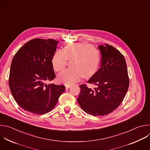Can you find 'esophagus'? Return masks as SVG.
<instances>
[{
	"mask_svg": "<svg viewBox=\"0 0 150 150\" xmlns=\"http://www.w3.org/2000/svg\"><path fill=\"white\" fill-rule=\"evenodd\" d=\"M65 87H66V89H68L70 87H71V85H65Z\"/></svg>",
	"mask_w": 150,
	"mask_h": 150,
	"instance_id": "esophagus-1",
	"label": "esophagus"
}]
</instances>
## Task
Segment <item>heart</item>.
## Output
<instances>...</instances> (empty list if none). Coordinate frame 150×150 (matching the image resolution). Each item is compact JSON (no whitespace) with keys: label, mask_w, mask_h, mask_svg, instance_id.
<instances>
[{"label":"heart","mask_w":150,"mask_h":150,"mask_svg":"<svg viewBox=\"0 0 150 150\" xmlns=\"http://www.w3.org/2000/svg\"><path fill=\"white\" fill-rule=\"evenodd\" d=\"M71 60V67L57 76L59 82L72 85L79 81L82 76L89 78L98 71L101 61L100 50L87 42H72L62 49L57 50L52 60L56 72L62 71Z\"/></svg>","instance_id":"b5f03b06"}]
</instances>
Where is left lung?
Segmentation results:
<instances>
[{
  "instance_id": "8db88e82",
  "label": "left lung",
  "mask_w": 150,
  "mask_h": 150,
  "mask_svg": "<svg viewBox=\"0 0 150 150\" xmlns=\"http://www.w3.org/2000/svg\"><path fill=\"white\" fill-rule=\"evenodd\" d=\"M100 45L101 67L87 81L96 85L94 89L87 84L80 85L77 100L82 109L93 116L107 115L117 109L129 87V79L123 54L108 44Z\"/></svg>"
}]
</instances>
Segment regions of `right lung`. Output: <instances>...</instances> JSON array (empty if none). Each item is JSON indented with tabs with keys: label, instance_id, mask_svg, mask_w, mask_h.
I'll return each mask as SVG.
<instances>
[{
	"label": "right lung",
	"instance_id": "obj_1",
	"mask_svg": "<svg viewBox=\"0 0 150 150\" xmlns=\"http://www.w3.org/2000/svg\"><path fill=\"white\" fill-rule=\"evenodd\" d=\"M58 42L53 39L34 38L21 47L12 59L9 88L17 104L28 112H49L65 90L63 85L46 83L56 77L52 60Z\"/></svg>",
	"mask_w": 150,
	"mask_h": 150
}]
</instances>
